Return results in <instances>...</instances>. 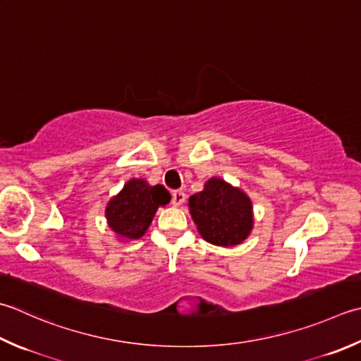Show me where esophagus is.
<instances>
[{
	"label": "esophagus",
	"instance_id": "1",
	"mask_svg": "<svg viewBox=\"0 0 361 361\" xmlns=\"http://www.w3.org/2000/svg\"><path fill=\"white\" fill-rule=\"evenodd\" d=\"M186 200V194L183 192V190H173L172 192V203L175 207H180V204L185 203Z\"/></svg>",
	"mask_w": 361,
	"mask_h": 361
}]
</instances>
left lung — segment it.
Instances as JSON below:
<instances>
[{
  "label": "left lung",
  "instance_id": "left-lung-1",
  "mask_svg": "<svg viewBox=\"0 0 361 361\" xmlns=\"http://www.w3.org/2000/svg\"><path fill=\"white\" fill-rule=\"evenodd\" d=\"M189 211L204 241L233 247L245 241L253 228L249 195L222 178H209L200 192L189 197Z\"/></svg>",
  "mask_w": 361,
  "mask_h": 361
}]
</instances>
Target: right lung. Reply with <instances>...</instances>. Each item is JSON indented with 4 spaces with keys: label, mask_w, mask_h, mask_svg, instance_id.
Here are the masks:
<instances>
[{
    "label": "right lung",
    "mask_w": 361,
    "mask_h": 361,
    "mask_svg": "<svg viewBox=\"0 0 361 361\" xmlns=\"http://www.w3.org/2000/svg\"><path fill=\"white\" fill-rule=\"evenodd\" d=\"M169 202L171 194L164 186H150L142 178H133L109 200L104 216L118 238L133 241L145 235L158 208Z\"/></svg>",
    "instance_id": "right-lung-1"
}]
</instances>
